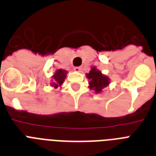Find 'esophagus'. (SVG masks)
Returning <instances> with one entry per match:
<instances>
[{"instance_id":"1","label":"esophagus","mask_w":156,"mask_h":156,"mask_svg":"<svg viewBox=\"0 0 156 156\" xmlns=\"http://www.w3.org/2000/svg\"><path fill=\"white\" fill-rule=\"evenodd\" d=\"M74 71L75 72H81V70H82V67H74Z\"/></svg>"}]
</instances>
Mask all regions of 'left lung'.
Instances as JSON below:
<instances>
[{
	"instance_id": "1",
	"label": "left lung",
	"mask_w": 156,
	"mask_h": 156,
	"mask_svg": "<svg viewBox=\"0 0 156 156\" xmlns=\"http://www.w3.org/2000/svg\"><path fill=\"white\" fill-rule=\"evenodd\" d=\"M89 80V88L95 90V93H101L103 89L110 84V79L108 76L104 75L101 71L97 69L95 66L91 67L90 72L86 74Z\"/></svg>"
}]
</instances>
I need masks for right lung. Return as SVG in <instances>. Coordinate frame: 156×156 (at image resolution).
Instances as JSON below:
<instances>
[{
    "instance_id": "obj_1",
    "label": "right lung",
    "mask_w": 156,
    "mask_h": 156,
    "mask_svg": "<svg viewBox=\"0 0 156 156\" xmlns=\"http://www.w3.org/2000/svg\"><path fill=\"white\" fill-rule=\"evenodd\" d=\"M67 73H68L67 70H65V69H56L53 75L52 76V79L51 80L52 83H50V85L54 88L61 87V85L65 82V79H66Z\"/></svg>"
}]
</instances>
